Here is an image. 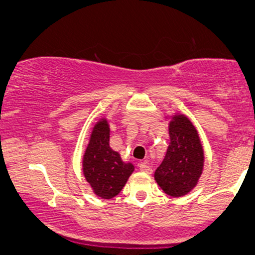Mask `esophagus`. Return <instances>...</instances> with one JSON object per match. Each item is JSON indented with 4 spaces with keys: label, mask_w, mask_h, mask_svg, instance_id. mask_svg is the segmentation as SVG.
Wrapping results in <instances>:
<instances>
[{
    "label": "esophagus",
    "mask_w": 255,
    "mask_h": 255,
    "mask_svg": "<svg viewBox=\"0 0 255 255\" xmlns=\"http://www.w3.org/2000/svg\"><path fill=\"white\" fill-rule=\"evenodd\" d=\"M139 169H140V170H141L142 172H146V174H151V172H152V168H151L150 165H148V163H146V162L140 163V164H139Z\"/></svg>",
    "instance_id": "esophagus-1"
}]
</instances>
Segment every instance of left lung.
<instances>
[{"instance_id": "obj_1", "label": "left lung", "mask_w": 255, "mask_h": 255, "mask_svg": "<svg viewBox=\"0 0 255 255\" xmlns=\"http://www.w3.org/2000/svg\"><path fill=\"white\" fill-rule=\"evenodd\" d=\"M170 144L162 164L154 172L160 188L171 197H182L197 186L204 166V150L198 130L184 115L169 124Z\"/></svg>"}]
</instances>
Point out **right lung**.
Wrapping results in <instances>:
<instances>
[{
	"instance_id": "right-lung-1",
	"label": "right lung",
	"mask_w": 255,
	"mask_h": 255,
	"mask_svg": "<svg viewBox=\"0 0 255 255\" xmlns=\"http://www.w3.org/2000/svg\"><path fill=\"white\" fill-rule=\"evenodd\" d=\"M110 128L105 119L96 124L83 159V171L96 195L111 199L119 194L134 171L109 145Z\"/></svg>"
}]
</instances>
